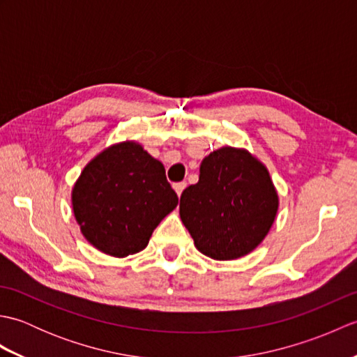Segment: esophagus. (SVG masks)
Returning a JSON list of instances; mask_svg holds the SVG:
<instances>
[{"label":"esophagus","instance_id":"1","mask_svg":"<svg viewBox=\"0 0 357 357\" xmlns=\"http://www.w3.org/2000/svg\"><path fill=\"white\" fill-rule=\"evenodd\" d=\"M187 187V183H176V184H173V188H174V192H176V195L178 196H181V193L184 192V188Z\"/></svg>","mask_w":357,"mask_h":357}]
</instances>
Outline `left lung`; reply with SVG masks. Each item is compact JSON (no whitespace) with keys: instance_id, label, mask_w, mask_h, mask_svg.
<instances>
[{"instance_id":"1","label":"left lung","mask_w":357,"mask_h":357,"mask_svg":"<svg viewBox=\"0 0 357 357\" xmlns=\"http://www.w3.org/2000/svg\"><path fill=\"white\" fill-rule=\"evenodd\" d=\"M278 207L267 167L244 149L222 147L204 158L199 181L181 195L179 215L202 255L231 261L261 244Z\"/></svg>"}]
</instances>
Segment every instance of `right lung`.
I'll use <instances>...</instances> for the list:
<instances>
[{"mask_svg":"<svg viewBox=\"0 0 357 357\" xmlns=\"http://www.w3.org/2000/svg\"><path fill=\"white\" fill-rule=\"evenodd\" d=\"M75 219L100 252L126 257L147 247L158 224L178 206L164 165L141 144L110 146L90 161L72 190Z\"/></svg>","mask_w":357,"mask_h":357,"instance_id":"obj_1","label":"right lung"}]
</instances>
